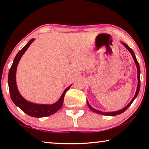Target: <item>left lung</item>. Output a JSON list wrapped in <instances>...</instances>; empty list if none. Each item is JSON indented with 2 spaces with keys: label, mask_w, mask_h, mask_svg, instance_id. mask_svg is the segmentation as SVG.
<instances>
[{
  "label": "left lung",
  "mask_w": 149,
  "mask_h": 149,
  "mask_svg": "<svg viewBox=\"0 0 149 149\" xmlns=\"http://www.w3.org/2000/svg\"><path fill=\"white\" fill-rule=\"evenodd\" d=\"M121 43L122 45H123V46H124L126 49H127L128 50H129V52H130L131 54H132V56L133 57V60H134L135 63V65L136 66H137V79H138V84H137V90H136V93H135V95L134 96V97L133 98L132 100H131L130 102L128 104L126 107H125L122 109H121L120 110H118V111H115V112H102V111H100V110H96L94 108H93L89 104V102L87 100V104L88 105V107L90 108L91 110L93 112H94L95 113H97V114H101V115H104V116H117V115H119L120 114H122L123 112H125V111L128 108L130 107V105L132 104V102H133V100H135V99L136 97H137V95L139 94V89H140V85H141V82H140V68H139V62L137 61V58H136L135 57V55L134 52H133V50L128 47V45L127 44L124 43V42H121Z\"/></svg>",
  "instance_id": "obj_1"
}]
</instances>
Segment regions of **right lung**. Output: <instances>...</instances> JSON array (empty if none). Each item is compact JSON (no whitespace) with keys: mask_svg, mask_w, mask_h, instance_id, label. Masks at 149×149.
Masks as SVG:
<instances>
[{"mask_svg":"<svg viewBox=\"0 0 149 149\" xmlns=\"http://www.w3.org/2000/svg\"><path fill=\"white\" fill-rule=\"evenodd\" d=\"M35 39H32L25 45L23 49H21L17 52L16 56H15L13 63L9 70L8 82L9 87L10 95L11 99L13 102L16 104L17 107L22 110L24 112L30 116L35 118H42L49 116L52 114H54L58 110H60L62 107L63 102H64V98L65 93L68 90L72 85L68 87L64 90V91L60 97L57 102L52 104H36V103L31 102L27 101L22 96L20 95L18 89H17L16 85V70L17 67V64L21 59L22 56L25 53L28 49V47L31 45L33 42L34 41Z\"/></svg>","mask_w":149,"mask_h":149,"instance_id":"obj_1","label":"right lung"}]
</instances>
